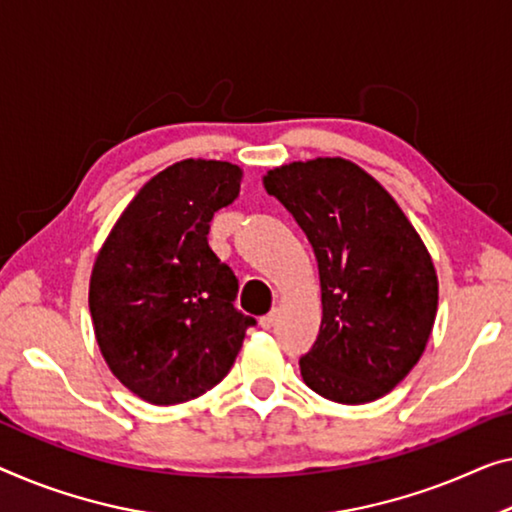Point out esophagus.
<instances>
[{
	"mask_svg": "<svg viewBox=\"0 0 512 512\" xmlns=\"http://www.w3.org/2000/svg\"><path fill=\"white\" fill-rule=\"evenodd\" d=\"M276 322H278V310H273V312H269V315L259 317V326H262V329H273Z\"/></svg>",
	"mask_w": 512,
	"mask_h": 512,
	"instance_id": "obj_1",
	"label": "esophagus"
}]
</instances>
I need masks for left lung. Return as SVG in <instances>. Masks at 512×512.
Wrapping results in <instances>:
<instances>
[{
	"label": "left lung",
	"instance_id": "8db88e82",
	"mask_svg": "<svg viewBox=\"0 0 512 512\" xmlns=\"http://www.w3.org/2000/svg\"><path fill=\"white\" fill-rule=\"evenodd\" d=\"M308 236L322 324L301 377L340 404L386 395L418 363L437 317L432 257L398 202L345 158L276 167L264 177Z\"/></svg>",
	"mask_w": 512,
	"mask_h": 512
}]
</instances>
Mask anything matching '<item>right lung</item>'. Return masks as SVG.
I'll use <instances>...</instances> for the list:
<instances>
[{"mask_svg":"<svg viewBox=\"0 0 512 512\" xmlns=\"http://www.w3.org/2000/svg\"><path fill=\"white\" fill-rule=\"evenodd\" d=\"M241 167L188 158L133 197L96 257L89 310L112 375L151 404H179L230 372L253 317L209 248L213 213L236 200Z\"/></svg>","mask_w":512,"mask_h":512,"instance_id":"add662e5","label":"right lung"}]
</instances>
